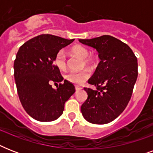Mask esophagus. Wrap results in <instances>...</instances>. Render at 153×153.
<instances>
[{"label": "esophagus", "mask_w": 153, "mask_h": 153, "mask_svg": "<svg viewBox=\"0 0 153 153\" xmlns=\"http://www.w3.org/2000/svg\"><path fill=\"white\" fill-rule=\"evenodd\" d=\"M80 87H79V86H75V91H79V90H80Z\"/></svg>", "instance_id": "1"}]
</instances>
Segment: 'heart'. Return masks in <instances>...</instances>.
<instances>
[{
    "label": "heart",
    "mask_w": 153,
    "mask_h": 153,
    "mask_svg": "<svg viewBox=\"0 0 153 153\" xmlns=\"http://www.w3.org/2000/svg\"><path fill=\"white\" fill-rule=\"evenodd\" d=\"M70 53L71 55H76L78 57L82 59V67H92L95 64L97 61V56L89 55L90 51L86 47L82 45H74L70 49ZM55 64L60 71H65L67 69V59L63 51H59L55 57ZM91 76L89 70L84 69L80 71H71L66 74V79L70 82L79 86L83 84Z\"/></svg>",
    "instance_id": "obj_1"
}]
</instances>
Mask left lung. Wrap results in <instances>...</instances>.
I'll list each match as a JSON object with an SVG mask.
<instances>
[{
  "label": "left lung",
  "instance_id": "left-lung-1",
  "mask_svg": "<svg viewBox=\"0 0 153 153\" xmlns=\"http://www.w3.org/2000/svg\"><path fill=\"white\" fill-rule=\"evenodd\" d=\"M79 42L95 48L101 59L88 80L95 89L84 88L88 97L82 105V114L92 124L111 122L132 97L138 75L137 59L127 44L109 35Z\"/></svg>",
  "mask_w": 153,
  "mask_h": 153
}]
</instances>
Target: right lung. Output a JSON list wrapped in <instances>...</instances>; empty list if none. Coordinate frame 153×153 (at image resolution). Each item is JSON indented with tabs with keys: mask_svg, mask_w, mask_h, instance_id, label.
<instances>
[{
	"mask_svg": "<svg viewBox=\"0 0 153 153\" xmlns=\"http://www.w3.org/2000/svg\"><path fill=\"white\" fill-rule=\"evenodd\" d=\"M74 40L39 35L25 42L16 54L14 78L18 96L25 111L37 121H52L59 117L65 102L75 92L73 84L62 81L59 69L54 64L58 51ZM51 81L59 82L57 90L50 85Z\"/></svg>",
	"mask_w": 153,
	"mask_h": 153,
	"instance_id": "right-lung-1",
	"label": "right lung"
}]
</instances>
